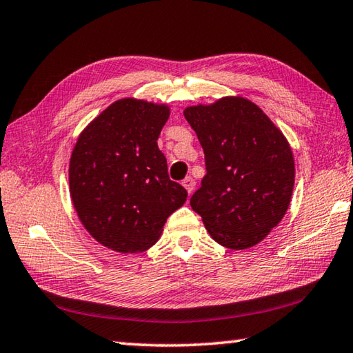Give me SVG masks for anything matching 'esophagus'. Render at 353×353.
<instances>
[{"mask_svg": "<svg viewBox=\"0 0 353 353\" xmlns=\"http://www.w3.org/2000/svg\"><path fill=\"white\" fill-rule=\"evenodd\" d=\"M182 185L185 187V190L188 191V194H191V193H193V190H194L196 182H194L193 177H185L182 181Z\"/></svg>", "mask_w": 353, "mask_h": 353, "instance_id": "esophagus-1", "label": "esophagus"}]
</instances>
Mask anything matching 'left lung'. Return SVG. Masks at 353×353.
<instances>
[{
  "mask_svg": "<svg viewBox=\"0 0 353 353\" xmlns=\"http://www.w3.org/2000/svg\"><path fill=\"white\" fill-rule=\"evenodd\" d=\"M205 155L207 174L190 205L221 246L248 249L290 207L294 159L288 140L259 105L225 97L183 110Z\"/></svg>",
  "mask_w": 353,
  "mask_h": 353,
  "instance_id": "left-lung-1",
  "label": "left lung"
}]
</instances>
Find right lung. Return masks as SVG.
<instances>
[{
  "instance_id": "add662e5",
  "label": "right lung",
  "mask_w": 353,
  "mask_h": 353,
  "mask_svg": "<svg viewBox=\"0 0 353 353\" xmlns=\"http://www.w3.org/2000/svg\"><path fill=\"white\" fill-rule=\"evenodd\" d=\"M170 107L143 99L115 101L82 130L70 159V194L94 240L121 254L154 246L166 218L187 201L170 181L157 146Z\"/></svg>"
}]
</instances>
